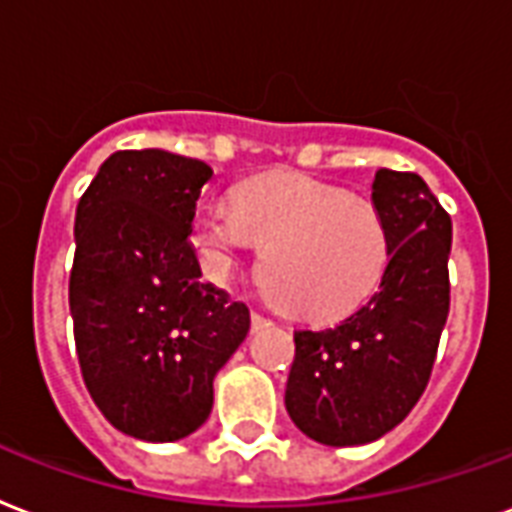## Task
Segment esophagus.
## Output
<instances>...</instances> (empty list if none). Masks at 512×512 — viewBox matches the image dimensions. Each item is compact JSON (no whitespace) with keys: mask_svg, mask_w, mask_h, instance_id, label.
Wrapping results in <instances>:
<instances>
[{"mask_svg":"<svg viewBox=\"0 0 512 512\" xmlns=\"http://www.w3.org/2000/svg\"><path fill=\"white\" fill-rule=\"evenodd\" d=\"M271 325V319L263 317L260 311H252V330H260V327Z\"/></svg>","mask_w":512,"mask_h":512,"instance_id":"esophagus-1","label":"esophagus"}]
</instances>
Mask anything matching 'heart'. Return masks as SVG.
<instances>
[{
	"mask_svg": "<svg viewBox=\"0 0 512 512\" xmlns=\"http://www.w3.org/2000/svg\"><path fill=\"white\" fill-rule=\"evenodd\" d=\"M190 244L214 279L265 249L268 298L306 322H335L378 292L392 263L384 212L343 187L303 174H268L239 187L236 206H201Z\"/></svg>",
	"mask_w": 512,
	"mask_h": 512,
	"instance_id": "obj_1",
	"label": "heart"
}]
</instances>
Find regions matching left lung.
<instances>
[{
    "label": "left lung",
    "instance_id": "8db88e82",
    "mask_svg": "<svg viewBox=\"0 0 512 512\" xmlns=\"http://www.w3.org/2000/svg\"><path fill=\"white\" fill-rule=\"evenodd\" d=\"M373 204L392 233L384 282L341 325L295 330L284 392L295 427L333 448L384 438L419 403L451 300V217L427 182L378 169Z\"/></svg>",
    "mask_w": 512,
    "mask_h": 512
}]
</instances>
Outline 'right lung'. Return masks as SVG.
Wrapping results in <instances>:
<instances>
[{"instance_id":"add662e5","label":"right lung","mask_w":512,"mask_h":512,"mask_svg":"<svg viewBox=\"0 0 512 512\" xmlns=\"http://www.w3.org/2000/svg\"><path fill=\"white\" fill-rule=\"evenodd\" d=\"M204 161L120 150L74 217L69 311L85 386L123 435L174 443L201 427L214 376L249 333V308L201 282L190 225Z\"/></svg>"}]
</instances>
